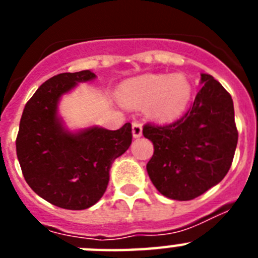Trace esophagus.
I'll list each match as a JSON object with an SVG mask.
<instances>
[{"label":"esophagus","instance_id":"1","mask_svg":"<svg viewBox=\"0 0 258 258\" xmlns=\"http://www.w3.org/2000/svg\"><path fill=\"white\" fill-rule=\"evenodd\" d=\"M132 132H133L134 138H140L142 136V124L138 121H134L132 124Z\"/></svg>","mask_w":258,"mask_h":258}]
</instances>
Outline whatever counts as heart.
<instances>
[{"label": "heart", "mask_w": 258, "mask_h": 258, "mask_svg": "<svg viewBox=\"0 0 258 258\" xmlns=\"http://www.w3.org/2000/svg\"><path fill=\"white\" fill-rule=\"evenodd\" d=\"M191 84L182 74L145 75L129 80L121 90L126 106H146L150 116L170 121L184 112L191 99Z\"/></svg>", "instance_id": "1"}]
</instances>
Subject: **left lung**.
I'll return each mask as SVG.
<instances>
[{"label":"left lung","mask_w":258,"mask_h":258,"mask_svg":"<svg viewBox=\"0 0 258 258\" xmlns=\"http://www.w3.org/2000/svg\"><path fill=\"white\" fill-rule=\"evenodd\" d=\"M192 107L168 125L146 124L154 145L147 173L157 191L173 200H192L220 183L231 166L236 143L231 95L211 75L202 74Z\"/></svg>","instance_id":"8db88e82"}]
</instances>
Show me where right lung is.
Listing matches in <instances>:
<instances>
[{"mask_svg":"<svg viewBox=\"0 0 258 258\" xmlns=\"http://www.w3.org/2000/svg\"><path fill=\"white\" fill-rule=\"evenodd\" d=\"M95 77L89 70L51 77L27 102L20 118L17 155L23 175L38 197L59 208L94 206L106 191L113 160L132 143L131 122L117 131L71 132L59 117L61 95Z\"/></svg>","mask_w":258,"mask_h":258,"instance_id":"right-lung-1","label":"right lung"}]
</instances>
